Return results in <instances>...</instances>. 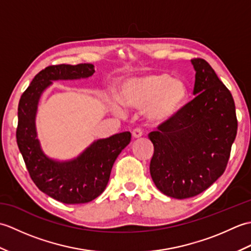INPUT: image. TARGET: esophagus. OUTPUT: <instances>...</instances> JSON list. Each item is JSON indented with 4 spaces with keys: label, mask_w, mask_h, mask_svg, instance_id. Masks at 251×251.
<instances>
[{
    "label": "esophagus",
    "mask_w": 251,
    "mask_h": 251,
    "mask_svg": "<svg viewBox=\"0 0 251 251\" xmlns=\"http://www.w3.org/2000/svg\"><path fill=\"white\" fill-rule=\"evenodd\" d=\"M131 135H132V138H134V139H139V138L142 137L143 134H142V130H141V129L136 128V129L132 130Z\"/></svg>",
    "instance_id": "1"
}]
</instances>
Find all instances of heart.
Returning <instances> with one entry per match:
<instances>
[{
  "label": "heart",
  "mask_w": 251,
  "mask_h": 251,
  "mask_svg": "<svg viewBox=\"0 0 251 251\" xmlns=\"http://www.w3.org/2000/svg\"><path fill=\"white\" fill-rule=\"evenodd\" d=\"M119 98L110 103L115 114H124V105L142 109L147 122L159 125L173 120L183 109L189 87L183 79L167 73H148L127 78L122 84Z\"/></svg>",
  "instance_id": "b5f03b06"
}]
</instances>
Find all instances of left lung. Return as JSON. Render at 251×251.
<instances>
[{"mask_svg": "<svg viewBox=\"0 0 251 251\" xmlns=\"http://www.w3.org/2000/svg\"><path fill=\"white\" fill-rule=\"evenodd\" d=\"M196 97L173 120L149 134L154 146L150 174L165 195H199L225 173L237 134L235 103L204 59H192Z\"/></svg>", "mask_w": 251, "mask_h": 251, "instance_id": "left-lung-1", "label": "left lung"}]
</instances>
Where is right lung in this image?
<instances>
[{
    "instance_id": "right-lung-1",
    "label": "right lung",
    "mask_w": 251,
    "mask_h": 251,
    "mask_svg": "<svg viewBox=\"0 0 251 251\" xmlns=\"http://www.w3.org/2000/svg\"><path fill=\"white\" fill-rule=\"evenodd\" d=\"M94 73L92 63L47 67L32 79L18 104L16 137L30 177L42 192L65 204H84L102 193L115 159L131 138L129 131H124L96 140L77 157L68 161H58L44 153L35 125L42 94L54 81L87 78Z\"/></svg>"
}]
</instances>
